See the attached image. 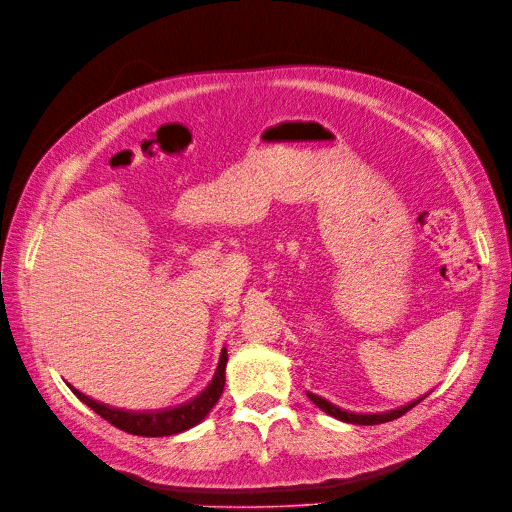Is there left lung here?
I'll return each instance as SVG.
<instances>
[{"mask_svg": "<svg viewBox=\"0 0 512 512\" xmlns=\"http://www.w3.org/2000/svg\"><path fill=\"white\" fill-rule=\"evenodd\" d=\"M308 396H310V401H312L316 407H320L325 413L333 415V418L342 420V422H348V424H361V426H373V424L392 422V420H396V418H401V415H405L409 409H413L420 401H424V396H422V399H418V401L407 403V405H403V407H396V409H392V411H384V413H352V411H346V409H339L337 405L329 403L327 399H320L318 394L308 392Z\"/></svg>", "mask_w": 512, "mask_h": 512, "instance_id": "1", "label": "left lung"}]
</instances>
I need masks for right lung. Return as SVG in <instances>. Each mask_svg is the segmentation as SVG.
Listing matches in <instances>:
<instances>
[{"mask_svg":"<svg viewBox=\"0 0 512 512\" xmlns=\"http://www.w3.org/2000/svg\"><path fill=\"white\" fill-rule=\"evenodd\" d=\"M225 365H227V350L223 348L211 384H208L196 399L173 409H158V411L116 409L90 399V396L82 394L78 388L71 386V390L82 403H86L90 409L97 411L101 418H105L109 424L128 434H137V437H170V434H179L183 430H189L192 426L200 424L208 415V411L215 407L225 386Z\"/></svg>","mask_w":512,"mask_h":512,"instance_id":"1","label":"right lung"}]
</instances>
